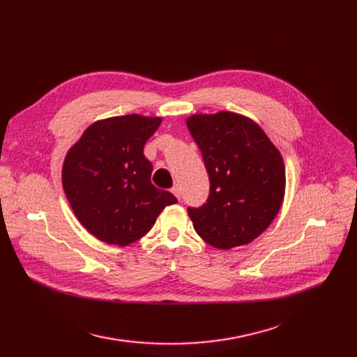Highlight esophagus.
Segmentation results:
<instances>
[{
    "label": "esophagus",
    "instance_id": "1",
    "mask_svg": "<svg viewBox=\"0 0 357 357\" xmlns=\"http://www.w3.org/2000/svg\"><path fill=\"white\" fill-rule=\"evenodd\" d=\"M172 192H174V195H175L178 199H181V186H179V185H175V186H174Z\"/></svg>",
    "mask_w": 357,
    "mask_h": 357
}]
</instances>
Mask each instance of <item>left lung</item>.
Wrapping results in <instances>:
<instances>
[{"label": "left lung", "mask_w": 357, "mask_h": 357, "mask_svg": "<svg viewBox=\"0 0 357 357\" xmlns=\"http://www.w3.org/2000/svg\"><path fill=\"white\" fill-rule=\"evenodd\" d=\"M210 176V195L188 208L198 236L215 249L248 245L282 207L285 165L261 127L231 111L186 119Z\"/></svg>", "instance_id": "1"}]
</instances>
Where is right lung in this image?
I'll list each match as a JSON object with an SVG mask.
<instances>
[{"mask_svg": "<svg viewBox=\"0 0 357 357\" xmlns=\"http://www.w3.org/2000/svg\"><path fill=\"white\" fill-rule=\"evenodd\" d=\"M160 117L127 114L92 123L66 153L62 185L82 226L108 245L127 246L150 231L178 199L150 182L143 155Z\"/></svg>", "mask_w": 357, "mask_h": 357, "instance_id": "right-lung-1", "label": "right lung"}]
</instances>
